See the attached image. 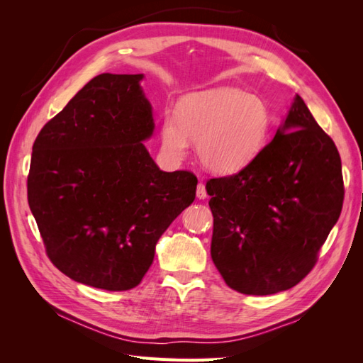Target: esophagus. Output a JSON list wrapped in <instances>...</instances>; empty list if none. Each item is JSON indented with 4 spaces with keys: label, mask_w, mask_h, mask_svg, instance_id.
<instances>
[{
    "label": "esophagus",
    "mask_w": 363,
    "mask_h": 363,
    "mask_svg": "<svg viewBox=\"0 0 363 363\" xmlns=\"http://www.w3.org/2000/svg\"><path fill=\"white\" fill-rule=\"evenodd\" d=\"M196 196H199L200 200H206L207 199V192H206V186L204 183H199V186H196Z\"/></svg>",
    "instance_id": "34e87169"
}]
</instances>
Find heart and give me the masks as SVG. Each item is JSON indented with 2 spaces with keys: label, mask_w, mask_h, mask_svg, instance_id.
I'll list each match as a JSON object with an SVG mask.
<instances>
[{
  "label": "heart",
  "mask_w": 363,
  "mask_h": 363,
  "mask_svg": "<svg viewBox=\"0 0 363 363\" xmlns=\"http://www.w3.org/2000/svg\"><path fill=\"white\" fill-rule=\"evenodd\" d=\"M269 112L259 96L216 87L184 96L175 116L162 123V147L172 159L188 155L199 140L200 162L215 174H235L255 160L265 145Z\"/></svg>",
  "instance_id": "1"
}]
</instances>
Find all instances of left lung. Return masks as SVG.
I'll list each match as a JSON object with an SVG mask.
<instances>
[{"label": "left lung", "instance_id": "left-lung-1", "mask_svg": "<svg viewBox=\"0 0 363 363\" xmlns=\"http://www.w3.org/2000/svg\"><path fill=\"white\" fill-rule=\"evenodd\" d=\"M211 255L227 286L269 295L298 284L344 203L340 156L300 95L248 167L207 180Z\"/></svg>", "mask_w": 363, "mask_h": 363}]
</instances>
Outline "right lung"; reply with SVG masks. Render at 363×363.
<instances>
[{
	"mask_svg": "<svg viewBox=\"0 0 363 363\" xmlns=\"http://www.w3.org/2000/svg\"><path fill=\"white\" fill-rule=\"evenodd\" d=\"M142 74H100L43 125L27 195L47 256L69 279L128 291L144 279L159 238L195 200L191 171H160Z\"/></svg>",
	"mask_w": 363,
	"mask_h": 363,
	"instance_id": "obj_1",
	"label": "right lung"
}]
</instances>
